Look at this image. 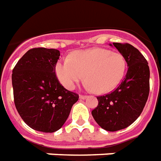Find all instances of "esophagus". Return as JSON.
Segmentation results:
<instances>
[{
    "instance_id": "34e87169",
    "label": "esophagus",
    "mask_w": 161,
    "mask_h": 161,
    "mask_svg": "<svg viewBox=\"0 0 161 161\" xmlns=\"http://www.w3.org/2000/svg\"><path fill=\"white\" fill-rule=\"evenodd\" d=\"M87 97H88L87 96H83V95H80V96H79V98H80L81 100H85Z\"/></svg>"
}]
</instances>
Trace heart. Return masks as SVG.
Returning a JSON list of instances; mask_svg holds the SVG:
<instances>
[{
    "instance_id": "1",
    "label": "heart",
    "mask_w": 161,
    "mask_h": 161,
    "mask_svg": "<svg viewBox=\"0 0 161 161\" xmlns=\"http://www.w3.org/2000/svg\"><path fill=\"white\" fill-rule=\"evenodd\" d=\"M125 70V57L105 48L75 52L70 59H63L55 67L57 77L66 89L73 90L85 75L86 88L96 94L114 90L123 79Z\"/></svg>"
}]
</instances>
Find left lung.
I'll return each instance as SVG.
<instances>
[{
    "label": "left lung",
    "mask_w": 161,
    "mask_h": 161,
    "mask_svg": "<svg viewBox=\"0 0 161 161\" xmlns=\"http://www.w3.org/2000/svg\"><path fill=\"white\" fill-rule=\"evenodd\" d=\"M125 59L128 71L122 83L111 94L97 97L98 106L91 112L93 118L108 131L123 130L140 116L149 94V67L138 49L129 43L113 42Z\"/></svg>",
    "instance_id": "left-lung-1"
}]
</instances>
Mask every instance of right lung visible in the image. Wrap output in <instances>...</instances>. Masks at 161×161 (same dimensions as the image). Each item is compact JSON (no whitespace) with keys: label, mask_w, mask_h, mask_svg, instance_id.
<instances>
[{"label":"right lung","mask_w":161,"mask_h":161,"mask_svg":"<svg viewBox=\"0 0 161 161\" xmlns=\"http://www.w3.org/2000/svg\"><path fill=\"white\" fill-rule=\"evenodd\" d=\"M59 55L54 48H32L13 70L16 109L25 123L37 131L52 133L60 129L78 100V95L65 89L57 79Z\"/></svg>","instance_id":"obj_1"}]
</instances>
